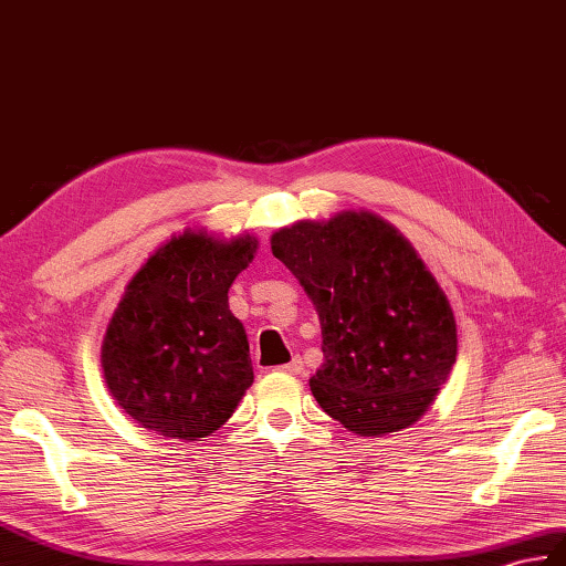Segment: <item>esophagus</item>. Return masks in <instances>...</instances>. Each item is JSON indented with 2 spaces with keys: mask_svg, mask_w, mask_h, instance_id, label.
<instances>
[{
  "mask_svg": "<svg viewBox=\"0 0 566 566\" xmlns=\"http://www.w3.org/2000/svg\"><path fill=\"white\" fill-rule=\"evenodd\" d=\"M282 371L292 374V376L304 374V361H301V357H294L292 361H289V364H284V366H282Z\"/></svg>",
  "mask_w": 566,
  "mask_h": 566,
  "instance_id": "esophagus-1",
  "label": "esophagus"
}]
</instances>
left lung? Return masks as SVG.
Segmentation results:
<instances>
[{
	"instance_id": "8db88e82",
	"label": "left lung",
	"mask_w": 566,
	"mask_h": 566,
	"mask_svg": "<svg viewBox=\"0 0 566 566\" xmlns=\"http://www.w3.org/2000/svg\"><path fill=\"white\" fill-rule=\"evenodd\" d=\"M321 318L313 398L359 437L415 424L458 354L453 308L405 235L369 209L301 219L272 233Z\"/></svg>"
}]
</instances>
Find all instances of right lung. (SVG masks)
I'll return each instance as SVG.
<instances>
[{"label":"right lung","instance_id":"add662e5","mask_svg":"<svg viewBox=\"0 0 566 566\" xmlns=\"http://www.w3.org/2000/svg\"><path fill=\"white\" fill-rule=\"evenodd\" d=\"M258 239L207 229L174 233L127 282L105 327L103 378L135 422L164 439L202 441L229 422L253 384L243 323L229 286Z\"/></svg>","mask_w":566,"mask_h":566}]
</instances>
